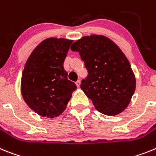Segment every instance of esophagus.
<instances>
[{
  "label": "esophagus",
  "mask_w": 156,
  "mask_h": 156,
  "mask_svg": "<svg viewBox=\"0 0 156 156\" xmlns=\"http://www.w3.org/2000/svg\"><path fill=\"white\" fill-rule=\"evenodd\" d=\"M75 84H76L77 87H80V85H81V80H78V81L75 82Z\"/></svg>",
  "instance_id": "esophagus-1"
}]
</instances>
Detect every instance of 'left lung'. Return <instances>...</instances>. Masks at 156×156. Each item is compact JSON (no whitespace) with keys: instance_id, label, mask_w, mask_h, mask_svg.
<instances>
[{"instance_id":"8db88e82","label":"left lung","mask_w":156,"mask_h":156,"mask_svg":"<svg viewBox=\"0 0 156 156\" xmlns=\"http://www.w3.org/2000/svg\"><path fill=\"white\" fill-rule=\"evenodd\" d=\"M79 52L88 70L81 89L99 112L119 115L128 107L136 89V78L119 46L104 35L84 36L70 47Z\"/></svg>"}]
</instances>
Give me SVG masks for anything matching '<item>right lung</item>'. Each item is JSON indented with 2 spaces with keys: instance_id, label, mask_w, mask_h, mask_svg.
<instances>
[{
  "instance_id": "1",
  "label": "right lung",
  "mask_w": 156,
  "mask_h": 156,
  "mask_svg": "<svg viewBox=\"0 0 156 156\" xmlns=\"http://www.w3.org/2000/svg\"><path fill=\"white\" fill-rule=\"evenodd\" d=\"M73 40L49 37L33 50L22 73L21 94L25 103L42 117H56L66 109L76 89L67 79L63 62Z\"/></svg>"
}]
</instances>
